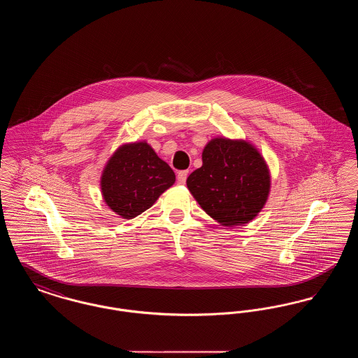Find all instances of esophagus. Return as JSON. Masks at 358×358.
<instances>
[{
  "label": "esophagus",
  "mask_w": 358,
  "mask_h": 358,
  "mask_svg": "<svg viewBox=\"0 0 358 358\" xmlns=\"http://www.w3.org/2000/svg\"><path fill=\"white\" fill-rule=\"evenodd\" d=\"M187 174H189V171H178V174H177V182H178L180 185H184V184H185Z\"/></svg>",
  "instance_id": "obj_1"
}]
</instances>
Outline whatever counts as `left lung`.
I'll use <instances>...</instances> for the list:
<instances>
[{
	"mask_svg": "<svg viewBox=\"0 0 358 358\" xmlns=\"http://www.w3.org/2000/svg\"><path fill=\"white\" fill-rule=\"evenodd\" d=\"M187 187L213 220L238 227L252 222L264 208L271 174L255 145L216 136L205 145L203 166L187 177Z\"/></svg>",
	"mask_w": 358,
	"mask_h": 358,
	"instance_id": "1",
	"label": "left lung"
}]
</instances>
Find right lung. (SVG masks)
Masks as SVG:
<instances>
[{
	"mask_svg": "<svg viewBox=\"0 0 358 358\" xmlns=\"http://www.w3.org/2000/svg\"><path fill=\"white\" fill-rule=\"evenodd\" d=\"M174 182V171L146 141L127 142L106 162L101 192L113 212L130 220L153 206Z\"/></svg>",
	"mask_w": 358,
	"mask_h": 358,
	"instance_id": "right-lung-1",
	"label": "right lung"
}]
</instances>
